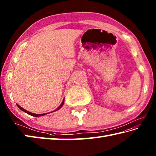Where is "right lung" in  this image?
I'll return each instance as SVG.
<instances>
[{
  "label": "right lung",
  "instance_id": "obj_1",
  "mask_svg": "<svg viewBox=\"0 0 156 156\" xmlns=\"http://www.w3.org/2000/svg\"><path fill=\"white\" fill-rule=\"evenodd\" d=\"M63 104H64V100H63V101H62V104H60V106L58 108H56V109L55 111L58 110L60 108H61L62 106H63ZM17 106L19 107V108L21 109L22 111H23V112H26L27 114H30V115H31V116H36V117H37V116H44V115H45V114H48V113H46V114H34V113H31V112H28V111H27V110H25V109H23V108H21V107L20 106V105H18V104H17ZM55 111H54V112H55Z\"/></svg>",
  "mask_w": 156,
  "mask_h": 156
}]
</instances>
